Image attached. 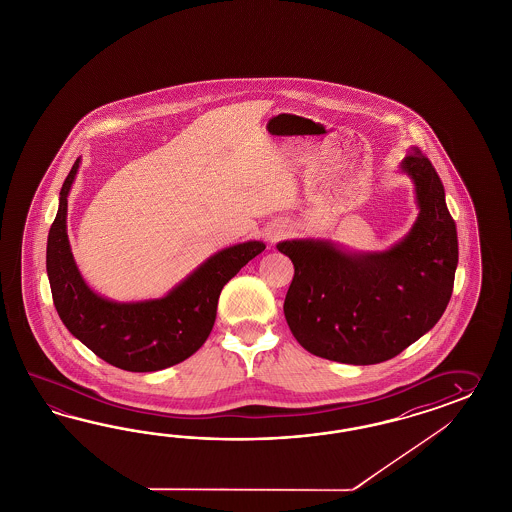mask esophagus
<instances>
[{
    "label": "esophagus",
    "instance_id": "obj_1",
    "mask_svg": "<svg viewBox=\"0 0 512 512\" xmlns=\"http://www.w3.org/2000/svg\"><path fill=\"white\" fill-rule=\"evenodd\" d=\"M287 233H289V227H287L285 223H274V225L266 231V238H268L270 242H277L279 238H283Z\"/></svg>",
    "mask_w": 512,
    "mask_h": 512
}]
</instances>
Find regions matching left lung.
I'll return each mask as SVG.
<instances>
[{
	"label": "left lung",
	"mask_w": 512,
	"mask_h": 512,
	"mask_svg": "<svg viewBox=\"0 0 512 512\" xmlns=\"http://www.w3.org/2000/svg\"><path fill=\"white\" fill-rule=\"evenodd\" d=\"M399 171L414 182L419 214L382 251L326 238H292L276 248L294 264L283 304L296 341L318 358L373 365L430 332L453 294L458 238L445 190L427 156L412 147Z\"/></svg>",
	"instance_id": "1"
}]
</instances>
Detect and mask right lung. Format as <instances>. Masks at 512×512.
I'll return each instance as SVG.
<instances>
[{"label": "right lung", "mask_w": 512, "mask_h": 512, "mask_svg": "<svg viewBox=\"0 0 512 512\" xmlns=\"http://www.w3.org/2000/svg\"><path fill=\"white\" fill-rule=\"evenodd\" d=\"M80 164L82 158L63 182L46 246V272L57 315L78 341L113 367L152 373L177 365L207 341L223 285L266 246L261 240H248L220 249L162 298L110 300L87 285L70 249L67 197Z\"/></svg>", "instance_id": "add662e5"}]
</instances>
